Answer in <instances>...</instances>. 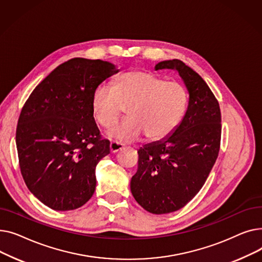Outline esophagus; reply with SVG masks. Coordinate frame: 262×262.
I'll list each match as a JSON object with an SVG mask.
<instances>
[{"instance_id": "obj_1", "label": "esophagus", "mask_w": 262, "mask_h": 262, "mask_svg": "<svg viewBox=\"0 0 262 262\" xmlns=\"http://www.w3.org/2000/svg\"><path fill=\"white\" fill-rule=\"evenodd\" d=\"M122 147H123V144L119 143V142H116V141L110 142V144H109V149H110V152H112V153L119 152L120 149H122Z\"/></svg>"}]
</instances>
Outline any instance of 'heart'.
<instances>
[{"mask_svg":"<svg viewBox=\"0 0 262 262\" xmlns=\"http://www.w3.org/2000/svg\"><path fill=\"white\" fill-rule=\"evenodd\" d=\"M121 106H127L128 117L107 132L109 138L133 141L144 133L148 140L159 141L180 125L187 109V93L177 81H166L147 71H129L120 75L112 88L102 84L92 93V117L103 127L116 122Z\"/></svg>","mask_w":262,"mask_h":262,"instance_id":"obj_1","label":"heart"}]
</instances>
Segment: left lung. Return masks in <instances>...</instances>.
Listing matches in <instances>:
<instances>
[{
	"instance_id": "obj_1",
	"label": "left lung",
	"mask_w": 262,
	"mask_h": 262,
	"mask_svg": "<svg viewBox=\"0 0 262 262\" xmlns=\"http://www.w3.org/2000/svg\"><path fill=\"white\" fill-rule=\"evenodd\" d=\"M178 73L189 94L187 112L176 129L138 150V170L130 191L142 208L154 214L183 208L204 186L221 141V112L205 80L182 60H163L155 70Z\"/></svg>"
}]
</instances>
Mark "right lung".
Returning a JSON list of instances; mask_svg holds the SVG:
<instances>
[{
  "instance_id": "1",
  "label": "right lung",
  "mask_w": 262,
  "mask_h": 262,
  "mask_svg": "<svg viewBox=\"0 0 262 262\" xmlns=\"http://www.w3.org/2000/svg\"><path fill=\"white\" fill-rule=\"evenodd\" d=\"M119 71L101 59H70L40 82L22 108L16 133L21 174L51 209L74 210L94 193L95 167L109 154V141L101 139L91 98Z\"/></svg>"
}]
</instances>
